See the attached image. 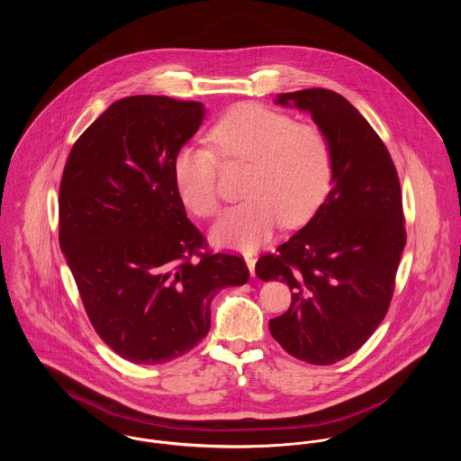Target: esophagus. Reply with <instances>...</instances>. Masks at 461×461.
Masks as SVG:
<instances>
[{
  "label": "esophagus",
  "instance_id": "esophagus-1",
  "mask_svg": "<svg viewBox=\"0 0 461 461\" xmlns=\"http://www.w3.org/2000/svg\"><path fill=\"white\" fill-rule=\"evenodd\" d=\"M245 263H247L249 269H250V275L256 276V258L250 256V254H247V256H245Z\"/></svg>",
  "mask_w": 461,
  "mask_h": 461
}]
</instances>
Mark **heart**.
I'll return each mask as SVG.
<instances>
[{"mask_svg":"<svg viewBox=\"0 0 461 461\" xmlns=\"http://www.w3.org/2000/svg\"><path fill=\"white\" fill-rule=\"evenodd\" d=\"M207 138L221 161L249 163L247 198L212 229V241L220 247L252 252L282 218L287 227L302 225L329 194L331 150L327 136L312 124L245 103L221 115ZM174 179L192 212L200 218L218 212V159L211 149L183 147L174 161Z\"/></svg>","mask_w":461,"mask_h":461,"instance_id":"obj_1","label":"heart"}]
</instances>
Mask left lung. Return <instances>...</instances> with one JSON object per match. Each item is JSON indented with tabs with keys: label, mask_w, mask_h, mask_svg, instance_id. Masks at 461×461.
Listing matches in <instances>:
<instances>
[{
	"label": "left lung",
	"mask_w": 461,
	"mask_h": 461,
	"mask_svg": "<svg viewBox=\"0 0 461 461\" xmlns=\"http://www.w3.org/2000/svg\"><path fill=\"white\" fill-rule=\"evenodd\" d=\"M276 104L309 112L329 140L331 190L311 221L258 264V276L293 291L269 320L293 357L330 366L353 355L384 321L406 245L401 186L382 138L340 94L307 88Z\"/></svg>",
	"instance_id": "obj_1"
}]
</instances>
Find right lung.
<instances>
[{"mask_svg": "<svg viewBox=\"0 0 461 461\" xmlns=\"http://www.w3.org/2000/svg\"><path fill=\"white\" fill-rule=\"evenodd\" d=\"M203 113L197 101L124 97L67 158L60 249L92 327L132 364L194 349L211 329L216 293L250 276L243 258L207 252L176 186V156Z\"/></svg>", "mask_w": 461, "mask_h": 461, "instance_id": "right-lung-1", "label": "right lung"}]
</instances>
